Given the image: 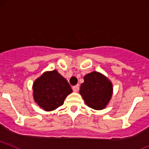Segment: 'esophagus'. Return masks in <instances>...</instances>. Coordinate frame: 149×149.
<instances>
[{
	"label": "esophagus",
	"instance_id": "esophagus-1",
	"mask_svg": "<svg viewBox=\"0 0 149 149\" xmlns=\"http://www.w3.org/2000/svg\"><path fill=\"white\" fill-rule=\"evenodd\" d=\"M72 89H73L74 92H77V91L79 90V85H76V86H74L73 87H72Z\"/></svg>",
	"mask_w": 149,
	"mask_h": 149
}]
</instances>
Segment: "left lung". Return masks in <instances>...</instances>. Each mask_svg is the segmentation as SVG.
Instances as JSON below:
<instances>
[{
	"mask_svg": "<svg viewBox=\"0 0 149 149\" xmlns=\"http://www.w3.org/2000/svg\"><path fill=\"white\" fill-rule=\"evenodd\" d=\"M80 94L88 107L102 110L109 103L113 94L112 83L102 74L93 72L84 76Z\"/></svg>",
	"mask_w": 149,
	"mask_h": 149,
	"instance_id": "8db88e82",
	"label": "left lung"
}]
</instances>
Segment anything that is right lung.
I'll list each match as a JSON object with an SVG mask.
<instances>
[{"instance_id":"right-lung-1","label":"right lung","mask_w":149,"mask_h":149,"mask_svg":"<svg viewBox=\"0 0 149 149\" xmlns=\"http://www.w3.org/2000/svg\"><path fill=\"white\" fill-rule=\"evenodd\" d=\"M34 101L45 111H51L63 104L72 89L68 81L56 70L46 72L34 81Z\"/></svg>"}]
</instances>
